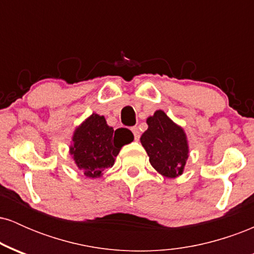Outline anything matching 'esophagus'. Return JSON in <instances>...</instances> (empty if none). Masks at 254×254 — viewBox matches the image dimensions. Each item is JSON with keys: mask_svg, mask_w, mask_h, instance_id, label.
<instances>
[{"mask_svg": "<svg viewBox=\"0 0 254 254\" xmlns=\"http://www.w3.org/2000/svg\"><path fill=\"white\" fill-rule=\"evenodd\" d=\"M131 131H132L133 137H135V141H138V139H139V130H138V127H131Z\"/></svg>", "mask_w": 254, "mask_h": 254, "instance_id": "1", "label": "esophagus"}]
</instances>
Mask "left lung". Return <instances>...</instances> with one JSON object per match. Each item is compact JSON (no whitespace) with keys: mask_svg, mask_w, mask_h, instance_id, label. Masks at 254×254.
<instances>
[{"mask_svg":"<svg viewBox=\"0 0 254 254\" xmlns=\"http://www.w3.org/2000/svg\"><path fill=\"white\" fill-rule=\"evenodd\" d=\"M148 129L141 137V143L149 156L151 166L167 178L183 173L189 156L185 132L159 110L147 119Z\"/></svg>","mask_w":254,"mask_h":254,"instance_id":"1","label":"left lung"}]
</instances>
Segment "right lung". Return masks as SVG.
I'll use <instances>...</instances> for the list:
<instances>
[{
  "label": "right lung",
  "mask_w": 254,
  "mask_h": 254,
  "mask_svg": "<svg viewBox=\"0 0 254 254\" xmlns=\"http://www.w3.org/2000/svg\"><path fill=\"white\" fill-rule=\"evenodd\" d=\"M116 133L117 130L109 127L103 116L95 113L75 130L70 154L87 177H100L105 168L115 164V157L121 148L133 141V135L127 130L124 135Z\"/></svg>",
  "instance_id": "right-lung-1"
}]
</instances>
